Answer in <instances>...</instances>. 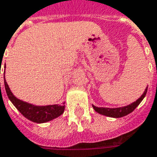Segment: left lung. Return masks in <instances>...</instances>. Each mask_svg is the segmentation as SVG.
<instances>
[{
  "instance_id": "left-lung-1",
  "label": "left lung",
  "mask_w": 157,
  "mask_h": 157,
  "mask_svg": "<svg viewBox=\"0 0 157 157\" xmlns=\"http://www.w3.org/2000/svg\"><path fill=\"white\" fill-rule=\"evenodd\" d=\"M147 89L148 86H146L143 94L136 101L132 102L130 105H126V106L118 107V108H106V107H97V106L93 105V108L96 112L100 114V115H103V116H106V117H114V118H120V117H125V116L132 112L136 109V107L141 103V101L144 99V98L146 95Z\"/></svg>"
}]
</instances>
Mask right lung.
<instances>
[{
    "label": "right lung",
    "instance_id": "right-lung-1",
    "mask_svg": "<svg viewBox=\"0 0 157 157\" xmlns=\"http://www.w3.org/2000/svg\"><path fill=\"white\" fill-rule=\"evenodd\" d=\"M6 68V63H5ZM6 71V69H5ZM4 85L7 94V97L13 105L17 108V109L22 115L36 123H44L49 121H52L57 117L61 116L64 111L65 105H35L27 102L20 100L19 98L15 97L12 91L10 90L8 84L4 77Z\"/></svg>",
    "mask_w": 157,
    "mask_h": 157
}]
</instances>
